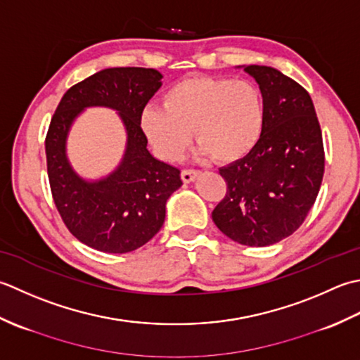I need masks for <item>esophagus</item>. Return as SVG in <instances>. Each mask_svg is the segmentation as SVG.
I'll return each mask as SVG.
<instances>
[{
    "instance_id": "obj_1",
    "label": "esophagus",
    "mask_w": 360,
    "mask_h": 360,
    "mask_svg": "<svg viewBox=\"0 0 360 360\" xmlns=\"http://www.w3.org/2000/svg\"><path fill=\"white\" fill-rule=\"evenodd\" d=\"M199 174H200V171H197V169H183L181 171V180L185 183H189V181H193Z\"/></svg>"
}]
</instances>
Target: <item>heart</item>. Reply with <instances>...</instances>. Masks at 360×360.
<instances>
[{"label":"heart","mask_w":360,"mask_h":360,"mask_svg":"<svg viewBox=\"0 0 360 360\" xmlns=\"http://www.w3.org/2000/svg\"><path fill=\"white\" fill-rule=\"evenodd\" d=\"M266 107L259 88L250 80L193 76L167 88L163 105L149 104L141 127L161 158L179 160L191 143L200 153L230 163L250 153L259 143Z\"/></svg>","instance_id":"obj_1"}]
</instances>
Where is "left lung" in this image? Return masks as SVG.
Returning a JSON list of instances; mask_svg holds the SVG:
<instances>
[{
  "label": "left lung",
  "instance_id": "8db88e82",
  "mask_svg": "<svg viewBox=\"0 0 360 360\" xmlns=\"http://www.w3.org/2000/svg\"><path fill=\"white\" fill-rule=\"evenodd\" d=\"M244 70L259 85L266 124L250 153L219 169L226 194L211 216L234 242L266 247L304 222L323 179L325 149L312 99L302 85L272 67Z\"/></svg>",
  "mask_w": 360,
  "mask_h": 360
}]
</instances>
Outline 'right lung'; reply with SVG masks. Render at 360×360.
<instances>
[{
	"label": "right lung",
	"mask_w": 360,
	"mask_h": 360,
	"mask_svg": "<svg viewBox=\"0 0 360 360\" xmlns=\"http://www.w3.org/2000/svg\"><path fill=\"white\" fill-rule=\"evenodd\" d=\"M152 68H107L72 85L51 120L45 149L51 193L63 224L82 244L104 253H129L160 231L166 200L181 186L180 169L150 155L141 113L161 86ZM110 106L128 130L119 169L98 182L80 179L64 153L69 126L85 106Z\"/></svg>",
	"instance_id": "1"
}]
</instances>
